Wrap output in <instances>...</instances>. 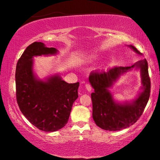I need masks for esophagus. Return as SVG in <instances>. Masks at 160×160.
Wrapping results in <instances>:
<instances>
[{"label": "esophagus", "mask_w": 160, "mask_h": 160, "mask_svg": "<svg viewBox=\"0 0 160 160\" xmlns=\"http://www.w3.org/2000/svg\"><path fill=\"white\" fill-rule=\"evenodd\" d=\"M85 86H86V90H87L88 92H91V90H92V86H91L90 84H89V83H86Z\"/></svg>", "instance_id": "obj_1"}]
</instances>
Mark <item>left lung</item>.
Listing matches in <instances>:
<instances>
[{
  "instance_id": "obj_1",
  "label": "left lung",
  "mask_w": 160,
  "mask_h": 160,
  "mask_svg": "<svg viewBox=\"0 0 160 160\" xmlns=\"http://www.w3.org/2000/svg\"><path fill=\"white\" fill-rule=\"evenodd\" d=\"M134 52L141 55L135 47L128 45ZM135 68L140 70L142 90L135 100L118 102L112 98L109 89L122 74ZM89 80L94 92L91 94L92 117L95 124L102 129L118 131L137 122L149 100L150 80L146 59L141 60L129 67H113L107 71H93Z\"/></svg>"
}]
</instances>
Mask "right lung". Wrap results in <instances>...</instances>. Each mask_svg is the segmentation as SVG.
I'll return each mask as SVG.
<instances>
[{
  "instance_id": "1",
  "label": "right lung",
  "mask_w": 160,
  "mask_h": 160,
  "mask_svg": "<svg viewBox=\"0 0 160 160\" xmlns=\"http://www.w3.org/2000/svg\"><path fill=\"white\" fill-rule=\"evenodd\" d=\"M58 51L34 42L20 57L16 69V100L20 111L32 125L44 132H56L67 124L80 83H68L58 74L37 78L33 58L56 55Z\"/></svg>"
}]
</instances>
